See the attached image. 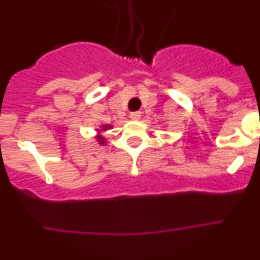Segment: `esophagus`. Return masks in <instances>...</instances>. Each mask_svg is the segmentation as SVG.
Returning <instances> with one entry per match:
<instances>
[{
  "instance_id": "1",
  "label": "esophagus",
  "mask_w": 260,
  "mask_h": 260,
  "mask_svg": "<svg viewBox=\"0 0 260 260\" xmlns=\"http://www.w3.org/2000/svg\"><path fill=\"white\" fill-rule=\"evenodd\" d=\"M141 116H142V113L139 112V110H137V112H132V113H130V118L134 119V121H137V119L141 118Z\"/></svg>"
}]
</instances>
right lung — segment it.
<instances>
[{"instance_id":"1","label":"right lung","mask_w":260,"mask_h":260,"mask_svg":"<svg viewBox=\"0 0 260 260\" xmlns=\"http://www.w3.org/2000/svg\"><path fill=\"white\" fill-rule=\"evenodd\" d=\"M104 127H105V128H107V127H108V126H104ZM99 139H102V138H99Z\"/></svg>"}]
</instances>
